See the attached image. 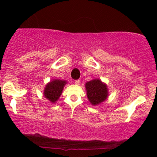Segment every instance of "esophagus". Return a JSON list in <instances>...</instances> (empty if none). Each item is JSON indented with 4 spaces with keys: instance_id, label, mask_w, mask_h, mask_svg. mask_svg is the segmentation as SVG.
I'll list each match as a JSON object with an SVG mask.
<instances>
[{
    "instance_id": "34e87169",
    "label": "esophagus",
    "mask_w": 157,
    "mask_h": 157,
    "mask_svg": "<svg viewBox=\"0 0 157 157\" xmlns=\"http://www.w3.org/2000/svg\"><path fill=\"white\" fill-rule=\"evenodd\" d=\"M80 80H76L75 81V83L76 85H79L80 84Z\"/></svg>"
}]
</instances>
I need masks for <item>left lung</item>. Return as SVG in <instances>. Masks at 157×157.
Masks as SVG:
<instances>
[{
  "label": "left lung",
  "instance_id": "obj_1",
  "mask_svg": "<svg viewBox=\"0 0 157 157\" xmlns=\"http://www.w3.org/2000/svg\"><path fill=\"white\" fill-rule=\"evenodd\" d=\"M86 91L89 100L94 105L100 104L108 97L107 86L100 80H93L86 82Z\"/></svg>",
  "mask_w": 157,
  "mask_h": 157
}]
</instances>
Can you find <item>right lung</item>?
I'll use <instances>...</instances> for the list:
<instances>
[{"label": "right lung", "mask_w": 157, "mask_h": 157, "mask_svg": "<svg viewBox=\"0 0 157 157\" xmlns=\"http://www.w3.org/2000/svg\"><path fill=\"white\" fill-rule=\"evenodd\" d=\"M66 81L54 80L46 85L44 90V96L52 102H55L62 94Z\"/></svg>", "instance_id": "add662e5"}]
</instances>
